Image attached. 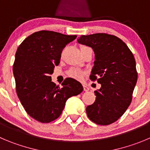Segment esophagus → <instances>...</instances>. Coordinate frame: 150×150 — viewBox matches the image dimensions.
<instances>
[{"label": "esophagus", "mask_w": 150, "mask_h": 150, "mask_svg": "<svg viewBox=\"0 0 150 150\" xmlns=\"http://www.w3.org/2000/svg\"><path fill=\"white\" fill-rule=\"evenodd\" d=\"M83 88H84V91H89V88H88V86H87V85H83Z\"/></svg>", "instance_id": "obj_1"}]
</instances>
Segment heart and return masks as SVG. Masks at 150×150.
I'll use <instances>...</instances> for the list:
<instances>
[{"label":"heart","instance_id":"heart-1","mask_svg":"<svg viewBox=\"0 0 150 150\" xmlns=\"http://www.w3.org/2000/svg\"><path fill=\"white\" fill-rule=\"evenodd\" d=\"M85 48H87V47L82 46L81 47V49ZM85 74V71L78 69V68H71V69H70L68 72V75L70 76V77L74 78V79H81L82 77H83Z\"/></svg>","mask_w":150,"mask_h":150}]
</instances>
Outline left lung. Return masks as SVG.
<instances>
[{
	"mask_svg": "<svg viewBox=\"0 0 150 150\" xmlns=\"http://www.w3.org/2000/svg\"><path fill=\"white\" fill-rule=\"evenodd\" d=\"M77 41L93 50L90 78L101 84L100 89L94 91L96 101L86 108L87 115L97 125H110L125 113L132 101L138 79L135 58L127 45L114 35H82Z\"/></svg>",
	"mask_w": 150,
	"mask_h": 150,
	"instance_id": "obj_1",
	"label": "left lung"
}]
</instances>
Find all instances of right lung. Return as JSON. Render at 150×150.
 I'll return each mask as SVG.
<instances>
[{"label":"right lung","instance_id":"obj_1","mask_svg":"<svg viewBox=\"0 0 150 150\" xmlns=\"http://www.w3.org/2000/svg\"><path fill=\"white\" fill-rule=\"evenodd\" d=\"M76 38L52 31H40L25 38L15 54L13 74L17 94L27 113L48 123L61 115L65 102L83 91L82 84L67 78L59 87L51 74L60 62L62 48Z\"/></svg>","mask_w":150,"mask_h":150}]
</instances>
